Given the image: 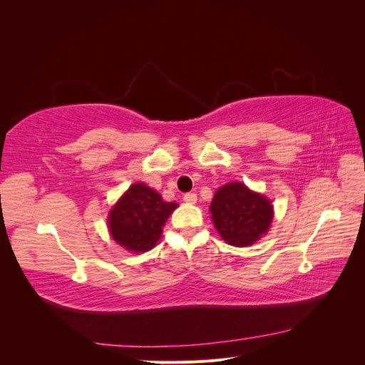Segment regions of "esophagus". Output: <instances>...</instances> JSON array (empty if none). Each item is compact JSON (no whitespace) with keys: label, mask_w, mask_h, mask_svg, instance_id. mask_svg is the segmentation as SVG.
<instances>
[{"label":"esophagus","mask_w":365,"mask_h":365,"mask_svg":"<svg viewBox=\"0 0 365 365\" xmlns=\"http://www.w3.org/2000/svg\"><path fill=\"white\" fill-rule=\"evenodd\" d=\"M182 200H184V202H187V204H195V202L197 201V196H196V193H192V192H190V193H185Z\"/></svg>","instance_id":"esophagus-1"}]
</instances>
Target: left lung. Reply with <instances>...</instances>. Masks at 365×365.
Segmentation results:
<instances>
[{"mask_svg": "<svg viewBox=\"0 0 365 365\" xmlns=\"http://www.w3.org/2000/svg\"><path fill=\"white\" fill-rule=\"evenodd\" d=\"M210 213L227 244L250 247L267 235L274 210L267 196L250 190L242 182H228L216 190Z\"/></svg>", "mask_w": 365, "mask_h": 365, "instance_id": "1", "label": "left lung"}]
</instances>
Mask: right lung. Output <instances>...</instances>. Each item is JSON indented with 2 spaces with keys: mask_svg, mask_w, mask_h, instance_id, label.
Segmentation results:
<instances>
[{
  "mask_svg": "<svg viewBox=\"0 0 365 365\" xmlns=\"http://www.w3.org/2000/svg\"><path fill=\"white\" fill-rule=\"evenodd\" d=\"M176 207V202L163 201L161 195L146 184H132L109 212L108 228L118 245L145 252L155 247Z\"/></svg>",
  "mask_w": 365,
  "mask_h": 365,
  "instance_id": "1",
  "label": "right lung"
}]
</instances>
